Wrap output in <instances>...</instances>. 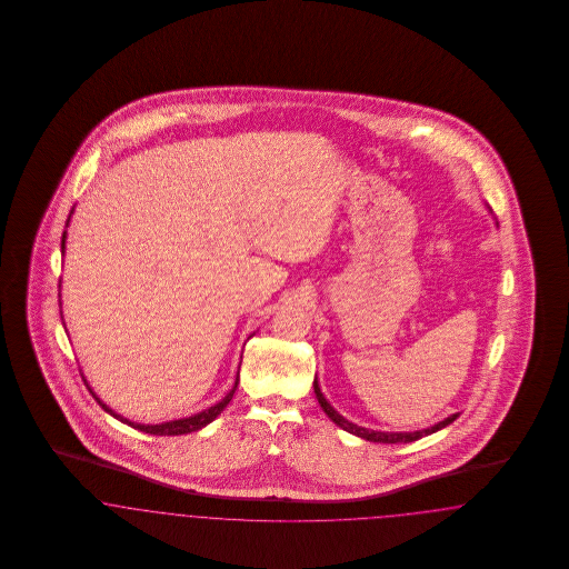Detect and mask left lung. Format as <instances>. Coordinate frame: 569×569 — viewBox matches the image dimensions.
I'll list each match as a JSON object with an SVG mask.
<instances>
[{
	"instance_id": "1",
	"label": "left lung",
	"mask_w": 569,
	"mask_h": 569,
	"mask_svg": "<svg viewBox=\"0 0 569 569\" xmlns=\"http://www.w3.org/2000/svg\"><path fill=\"white\" fill-rule=\"evenodd\" d=\"M313 392H316L318 403L325 409L326 416H328L337 427H341L343 431L356 435V437H362V439H367V441H378V443H409V441H416V439H420V437H427V435L435 433V431H439V429L452 425V422L459 418V413H452V416H448L446 420L437 422L435 427L422 429V431H413V433H381V431H369V429H365V427H358V425H353L350 420H346L335 407L326 401L325 395H322V390H320L318 379H313Z\"/></svg>"
}]
</instances>
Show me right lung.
I'll return each instance as SVG.
<instances>
[{
	"instance_id": "add662e5",
	"label": "right lung",
	"mask_w": 569,
	"mask_h": 569,
	"mask_svg": "<svg viewBox=\"0 0 569 569\" xmlns=\"http://www.w3.org/2000/svg\"><path fill=\"white\" fill-rule=\"evenodd\" d=\"M72 216V213H70ZM68 221H70V217H68ZM68 226V223H66ZM66 249V232H63V237H61V251ZM237 386H239V376H237V381H234V386H232V390L216 403V406L209 407V409H204V411H200V413H193L190 418H181V420H170V422H162V425H138V422H132V420H128V418H123V416H119V413H114L109 406H104L96 395H93V390L89 388V392L96 397V401L102 406L104 411H109L112 418H117V420H121L123 425H128V427H132V429H138V431H142V433L149 435H188L193 433V431H200L202 427H207L209 422H213L217 416L226 409V406L230 403V399H232V395H234V390H237Z\"/></svg>"
}]
</instances>
